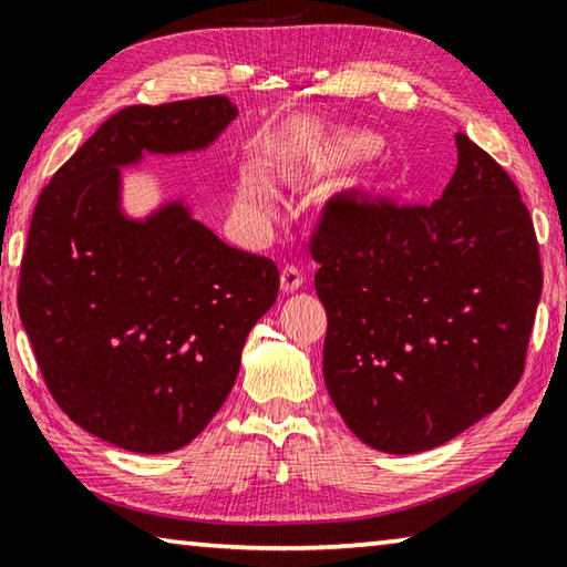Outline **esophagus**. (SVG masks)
<instances>
[{
    "mask_svg": "<svg viewBox=\"0 0 567 567\" xmlns=\"http://www.w3.org/2000/svg\"><path fill=\"white\" fill-rule=\"evenodd\" d=\"M280 282H282V292H297L305 282L302 270L295 268V265H287L282 275H280Z\"/></svg>",
    "mask_w": 567,
    "mask_h": 567,
    "instance_id": "1",
    "label": "esophagus"
}]
</instances>
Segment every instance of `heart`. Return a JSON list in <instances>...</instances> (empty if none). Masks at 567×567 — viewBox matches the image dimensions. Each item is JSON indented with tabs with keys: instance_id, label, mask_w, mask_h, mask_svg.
Wrapping results in <instances>:
<instances>
[{
	"instance_id": "heart-1",
	"label": "heart",
	"mask_w": 567,
	"mask_h": 567,
	"mask_svg": "<svg viewBox=\"0 0 567 567\" xmlns=\"http://www.w3.org/2000/svg\"><path fill=\"white\" fill-rule=\"evenodd\" d=\"M240 202L262 218H270L275 214V192L260 172H248L243 176Z\"/></svg>"
}]
</instances>
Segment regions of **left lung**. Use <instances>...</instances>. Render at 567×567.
<instances>
[{
    "label": "left lung",
    "instance_id": "left-lung-1",
    "mask_svg": "<svg viewBox=\"0 0 567 567\" xmlns=\"http://www.w3.org/2000/svg\"><path fill=\"white\" fill-rule=\"evenodd\" d=\"M454 142L437 202L339 194L312 238L327 391L353 435L388 454L445 445L506 401L540 299L516 184L467 135Z\"/></svg>",
    "mask_w": 567,
    "mask_h": 567
}]
</instances>
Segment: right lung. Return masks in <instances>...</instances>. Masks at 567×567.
Returning <instances> with one entry per match:
<instances>
[{"mask_svg":"<svg viewBox=\"0 0 567 567\" xmlns=\"http://www.w3.org/2000/svg\"><path fill=\"white\" fill-rule=\"evenodd\" d=\"M238 107L224 95L132 105L53 174L33 208L19 315L51 395L75 425L140 454L188 445L230 393L280 272L220 240L184 196L122 204L120 169L204 152Z\"/></svg>","mask_w":567,"mask_h":567,"instance_id":"1","label":"right lung"}]
</instances>
